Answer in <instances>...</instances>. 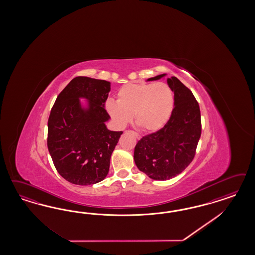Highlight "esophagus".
I'll list each match as a JSON object with an SVG mask.
<instances>
[{
    "label": "esophagus",
    "mask_w": 255,
    "mask_h": 255,
    "mask_svg": "<svg viewBox=\"0 0 255 255\" xmlns=\"http://www.w3.org/2000/svg\"><path fill=\"white\" fill-rule=\"evenodd\" d=\"M125 132H131V134H133L135 137H136V139H140L141 138V136L139 135L138 133L137 132H135L134 131H126Z\"/></svg>",
    "instance_id": "esophagus-1"
}]
</instances>
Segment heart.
Returning <instances> with one entry per match:
<instances>
[{"label":"heart","mask_w":255,"mask_h":255,"mask_svg":"<svg viewBox=\"0 0 255 255\" xmlns=\"http://www.w3.org/2000/svg\"><path fill=\"white\" fill-rule=\"evenodd\" d=\"M106 108L120 127L130 123L133 115L141 130L159 131L172 114L174 94L164 82L127 84L118 92L117 103L108 101Z\"/></svg>","instance_id":"1"}]
</instances>
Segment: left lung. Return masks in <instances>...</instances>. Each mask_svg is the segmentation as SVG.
Wrapping results in <instances>:
<instances>
[{
    "mask_svg": "<svg viewBox=\"0 0 255 255\" xmlns=\"http://www.w3.org/2000/svg\"><path fill=\"white\" fill-rule=\"evenodd\" d=\"M167 84L175 106L170 119L162 129L140 139L133 153L137 168L155 180H167L185 169L194 158L202 130L200 108L193 93L176 77L167 78Z\"/></svg>",
    "mask_w": 255,
    "mask_h": 255,
    "instance_id": "8db88e82",
    "label": "left lung"
}]
</instances>
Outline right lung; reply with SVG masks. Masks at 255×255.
Instances as JSON below:
<instances>
[{
  "mask_svg": "<svg viewBox=\"0 0 255 255\" xmlns=\"http://www.w3.org/2000/svg\"><path fill=\"white\" fill-rule=\"evenodd\" d=\"M110 82L87 77L70 81L57 97L47 122V147L62 178L76 185L102 181L123 131L108 130L105 103ZM88 101L84 109L79 99Z\"/></svg>",
  "mask_w": 255,
  "mask_h": 255,
  "instance_id": "add662e5",
  "label": "right lung"
}]
</instances>
